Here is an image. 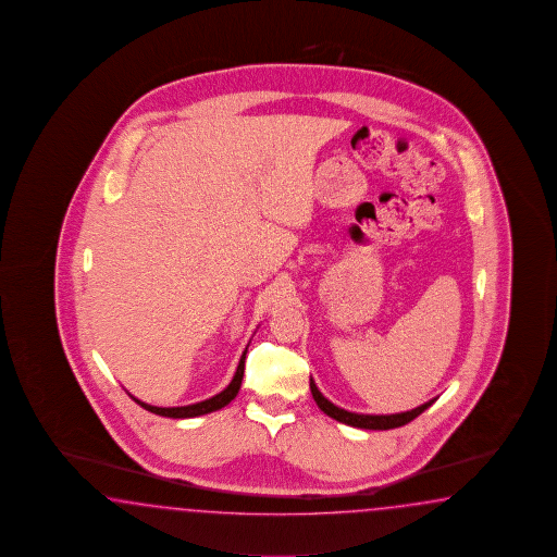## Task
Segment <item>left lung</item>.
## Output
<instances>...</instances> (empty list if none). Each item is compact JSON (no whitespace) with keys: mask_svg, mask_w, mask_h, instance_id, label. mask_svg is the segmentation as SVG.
Segmentation results:
<instances>
[{"mask_svg":"<svg viewBox=\"0 0 557 557\" xmlns=\"http://www.w3.org/2000/svg\"><path fill=\"white\" fill-rule=\"evenodd\" d=\"M309 389L311 396L315 399L318 408L322 409L323 413H327L330 418L342 421L351 428H359V430H394V428H401L411 420H416L420 413L432 406L435 397L425 401L420 408L411 409V411H404V413H392V416H366V413H354L347 409L337 408L327 397L322 396V392L318 389V385L313 380H309Z\"/></svg>","mask_w":557,"mask_h":557,"instance_id":"1","label":"left lung"}]
</instances>
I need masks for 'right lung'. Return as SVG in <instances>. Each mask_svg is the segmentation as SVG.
<instances>
[{
	"instance_id": "add662e5",
	"label": "right lung",
	"mask_w": 557,
	"mask_h": 557,
	"mask_svg": "<svg viewBox=\"0 0 557 557\" xmlns=\"http://www.w3.org/2000/svg\"><path fill=\"white\" fill-rule=\"evenodd\" d=\"M244 368H246V351H244V356L239 359V366H237V370H235L232 384L227 385V387L223 389L222 394L210 397V399H206V401H199V404H191V406H182V408H156V406H149L146 401H139L137 397H129L136 401L137 406L148 409V411L156 413V416L175 418V420H182V418H198V416L211 413V411H215V409L225 408V406H227V404L237 396L239 385H242V380H244Z\"/></svg>"
}]
</instances>
